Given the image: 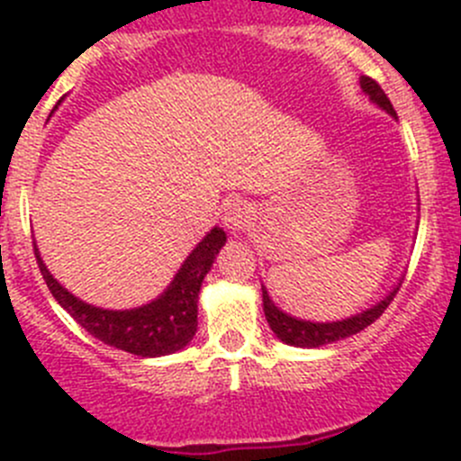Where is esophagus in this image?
Listing matches in <instances>:
<instances>
[{"mask_svg":"<svg viewBox=\"0 0 461 461\" xmlns=\"http://www.w3.org/2000/svg\"><path fill=\"white\" fill-rule=\"evenodd\" d=\"M252 207L245 201H230L222 209V225L231 231V234H243L249 225H252Z\"/></svg>","mask_w":461,"mask_h":461,"instance_id":"esophagus-1","label":"esophagus"}]
</instances>
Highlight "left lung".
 <instances>
[{"mask_svg": "<svg viewBox=\"0 0 461 461\" xmlns=\"http://www.w3.org/2000/svg\"><path fill=\"white\" fill-rule=\"evenodd\" d=\"M359 85H361V91H364L366 95H368L370 100L379 106V109H384L385 113H390L393 118H397V113H394L388 95H385L384 88L376 85L373 77L361 76ZM399 285H402V283H397V285H394L393 290H390L388 294L379 301V303H375L373 308L361 310L359 314H352V317H348V319L325 321V323L296 319V317H292V314L283 312V310L276 308V305H274V301L269 299L265 285H260V290H263L265 319H267L272 332L276 334L283 343H287V346H294V348H321V346H325V343H334V341H341V339L352 337V334L361 332V330L368 328L370 323H375V321L384 314V310L388 308L390 301L394 299Z\"/></svg>", "mask_w": 461, "mask_h": 461, "instance_id": "obj_1", "label": "left lung"}]
</instances>
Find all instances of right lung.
Segmentation results:
<instances>
[{
  "label": "right lung",
  "instance_id": "obj_1",
  "mask_svg": "<svg viewBox=\"0 0 461 461\" xmlns=\"http://www.w3.org/2000/svg\"><path fill=\"white\" fill-rule=\"evenodd\" d=\"M225 240V231L221 227H212L201 243L192 249V254L185 258L167 290L158 299L131 310H104L77 299L62 283H58V278H53L40 257L37 245L35 258L50 294L88 334L100 339L106 346L131 352V355L165 357L183 350L196 334L198 294Z\"/></svg>",
  "mask_w": 461,
  "mask_h": 461
}]
</instances>
